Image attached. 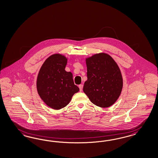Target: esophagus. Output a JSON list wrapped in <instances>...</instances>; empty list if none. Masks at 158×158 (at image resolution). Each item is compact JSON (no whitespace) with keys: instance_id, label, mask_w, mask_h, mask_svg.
<instances>
[{"instance_id":"1","label":"esophagus","mask_w":158,"mask_h":158,"mask_svg":"<svg viewBox=\"0 0 158 158\" xmlns=\"http://www.w3.org/2000/svg\"><path fill=\"white\" fill-rule=\"evenodd\" d=\"M79 88H80V91H82V88H83V85H82V84L79 85Z\"/></svg>"}]
</instances>
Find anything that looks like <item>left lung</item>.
<instances>
[{
	"instance_id": "obj_1",
	"label": "left lung",
	"mask_w": 158,
	"mask_h": 158,
	"mask_svg": "<svg viewBox=\"0 0 158 158\" xmlns=\"http://www.w3.org/2000/svg\"><path fill=\"white\" fill-rule=\"evenodd\" d=\"M87 80L83 91L90 102L102 108L111 106L119 98L123 88L120 69L114 59L100 52L85 58Z\"/></svg>"
}]
</instances>
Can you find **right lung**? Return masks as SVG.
<instances>
[{
    "instance_id": "add662e5",
    "label": "right lung",
    "mask_w": 158,
    "mask_h": 158,
    "mask_svg": "<svg viewBox=\"0 0 158 158\" xmlns=\"http://www.w3.org/2000/svg\"><path fill=\"white\" fill-rule=\"evenodd\" d=\"M67 62L64 55H52L42 64L37 77L38 94L45 104L54 110L66 107L80 90L74 85L72 73L65 70Z\"/></svg>"
}]
</instances>
